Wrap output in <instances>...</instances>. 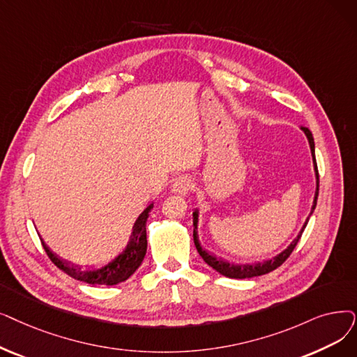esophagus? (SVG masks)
<instances>
[{
  "mask_svg": "<svg viewBox=\"0 0 357 357\" xmlns=\"http://www.w3.org/2000/svg\"><path fill=\"white\" fill-rule=\"evenodd\" d=\"M190 190H191V179L188 176H179L172 183V191L175 194L185 195V194H188Z\"/></svg>",
  "mask_w": 357,
  "mask_h": 357,
  "instance_id": "34e87169",
  "label": "esophagus"
}]
</instances>
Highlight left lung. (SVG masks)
<instances>
[{
    "label": "left lung",
    "mask_w": 357,
    "mask_h": 357,
    "mask_svg": "<svg viewBox=\"0 0 357 357\" xmlns=\"http://www.w3.org/2000/svg\"><path fill=\"white\" fill-rule=\"evenodd\" d=\"M301 130L305 132L306 138H307V143H309V147H311V154H312V162H314V170H315V179H317V190H315V195H314V203H312V208H311V213H309L307 219L305 220L301 231L298 234V236L294 238L290 245L286 248V250H283L280 254L274 255L273 258L270 259H264L261 262H255V264H235V262H229L226 261L225 258H220V257H215L214 254L208 252L207 250H204L203 245H201L199 242V236H198V215H199V211L198 208L194 210L192 213V223H194V243H195V248L198 254L201 255V258H203L207 264L215 270L217 273H220L222 275L225 277H229V278H251V277H257V275H262V274H267L273 270H275L277 267H280L283 262L290 257L291 251L294 250V246L298 245L303 230L309 222V217L312 215L315 207H317V199H318V188H319V178H318V167H317V160H315V143H314V137H312V132L309 131L306 127H301Z\"/></svg>",
    "instance_id": "8db88e82"
}]
</instances>
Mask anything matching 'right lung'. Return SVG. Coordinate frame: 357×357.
<instances>
[{
  "mask_svg": "<svg viewBox=\"0 0 357 357\" xmlns=\"http://www.w3.org/2000/svg\"><path fill=\"white\" fill-rule=\"evenodd\" d=\"M153 208V203H150L142 213L137 217V220L132 225L130 239L126 245V248L107 264L102 267H90L83 268L73 264L71 261H67L61 258L58 254H55L51 248L45 243V241L40 238L43 250L48 254L54 264L63 270L67 275L75 278L89 284H103V286H114L118 283L126 282L130 278L135 270L142 266V262L147 252V234H146V223L149 219V213Z\"/></svg>",
  "mask_w": 357,
  "mask_h": 357,
  "instance_id": "add662e5",
  "label": "right lung"
}]
</instances>
